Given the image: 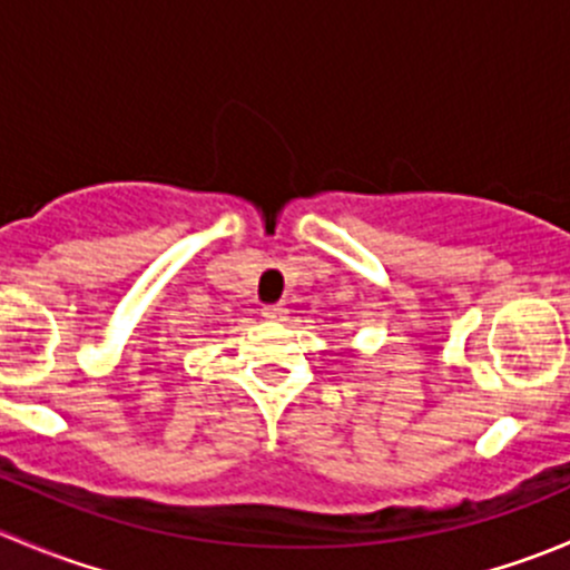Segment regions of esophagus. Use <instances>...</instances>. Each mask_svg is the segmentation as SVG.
Masks as SVG:
<instances>
[{
	"instance_id": "obj_1",
	"label": "esophagus",
	"mask_w": 570,
	"mask_h": 570,
	"mask_svg": "<svg viewBox=\"0 0 570 570\" xmlns=\"http://www.w3.org/2000/svg\"><path fill=\"white\" fill-rule=\"evenodd\" d=\"M262 314H264V317H267V320L281 322V320L286 317V306H284V303H269V306L262 308Z\"/></svg>"
}]
</instances>
